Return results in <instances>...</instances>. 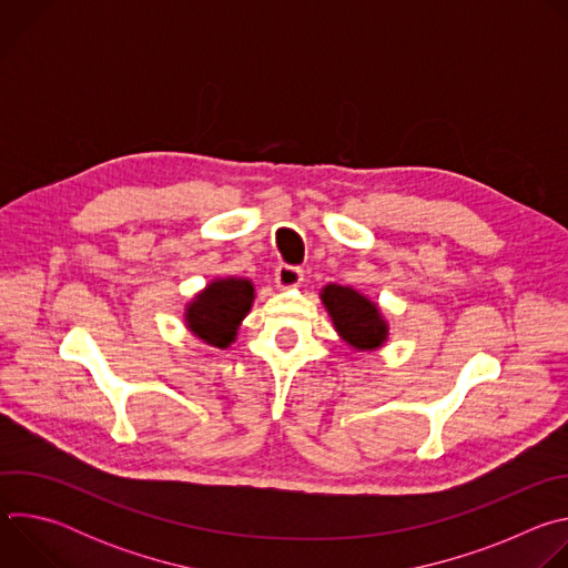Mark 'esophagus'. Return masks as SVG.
Instances as JSON below:
<instances>
[{
    "instance_id": "34e87169",
    "label": "esophagus",
    "mask_w": 568,
    "mask_h": 568,
    "mask_svg": "<svg viewBox=\"0 0 568 568\" xmlns=\"http://www.w3.org/2000/svg\"><path fill=\"white\" fill-rule=\"evenodd\" d=\"M303 281V270L294 267V265H278L276 270V285L283 290H292L298 287Z\"/></svg>"
}]
</instances>
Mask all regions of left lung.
Here are the masks:
<instances>
[{
	"label": "left lung",
	"mask_w": 568,
	"mask_h": 568,
	"mask_svg": "<svg viewBox=\"0 0 568 568\" xmlns=\"http://www.w3.org/2000/svg\"><path fill=\"white\" fill-rule=\"evenodd\" d=\"M321 301L326 305L335 331L355 351H375L386 342L388 326L379 307L353 287L326 285L321 290Z\"/></svg>",
	"instance_id": "1"
}]
</instances>
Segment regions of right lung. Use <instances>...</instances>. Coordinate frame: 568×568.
Returning a JSON list of instances; mask_svg holds the SVG:
<instances>
[{
  "instance_id": "obj_1",
  "label": "right lung",
  "mask_w": 568,
  "mask_h": 568,
  "mask_svg": "<svg viewBox=\"0 0 568 568\" xmlns=\"http://www.w3.org/2000/svg\"><path fill=\"white\" fill-rule=\"evenodd\" d=\"M254 303V285L247 278H217L186 307L189 331L215 348H229L240 321Z\"/></svg>"
}]
</instances>
